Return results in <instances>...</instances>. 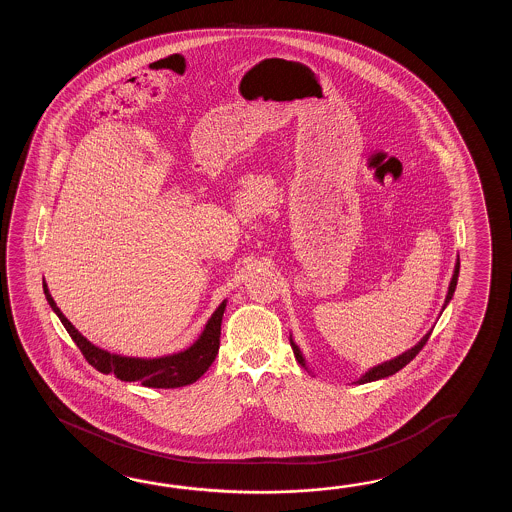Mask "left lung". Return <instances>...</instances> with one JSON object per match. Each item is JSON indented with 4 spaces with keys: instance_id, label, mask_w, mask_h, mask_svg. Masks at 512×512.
<instances>
[{
    "instance_id": "left-lung-1",
    "label": "left lung",
    "mask_w": 512,
    "mask_h": 512,
    "mask_svg": "<svg viewBox=\"0 0 512 512\" xmlns=\"http://www.w3.org/2000/svg\"><path fill=\"white\" fill-rule=\"evenodd\" d=\"M457 276H459V258L456 261V267H454V274H452V280H450V285H448V293H446L445 305H443V309H445L448 302L452 300V296H454V291H456L457 285ZM432 333V331H430ZM430 333H426L425 337L421 338V342H417L414 348L408 349V351H404L403 355H399V357H395V359L388 360V362H382L379 366H375V368H371V370L366 371L362 377H360L357 384H364V382L371 381H379V379H384V377H390L393 373H397L399 370H403L404 366L410 362V360L415 359V355L423 349L426 342H428V338H430ZM291 348L294 351V357L296 360L304 366L305 370H307V366H305V359L302 357V351L300 348L294 344L293 338H291Z\"/></svg>"
}]
</instances>
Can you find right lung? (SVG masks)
I'll return each instance as SVG.
<instances>
[{"label": "right lung", "instance_id": "1", "mask_svg": "<svg viewBox=\"0 0 512 512\" xmlns=\"http://www.w3.org/2000/svg\"><path fill=\"white\" fill-rule=\"evenodd\" d=\"M44 293L51 309L66 327L69 337L75 340V344L82 351L87 362L100 373H106V375L111 373L120 381L141 382L146 388H181L196 382L210 368V364L218 355L221 320L227 307V300L219 304L214 315L210 316L201 337L197 338L190 348L174 355L157 357V359H135V357H122V355L109 353L106 349H100L95 344H91L86 337L78 333V329H75L64 313L56 307L55 300L45 282Z\"/></svg>", "mask_w": 512, "mask_h": 512}]
</instances>
